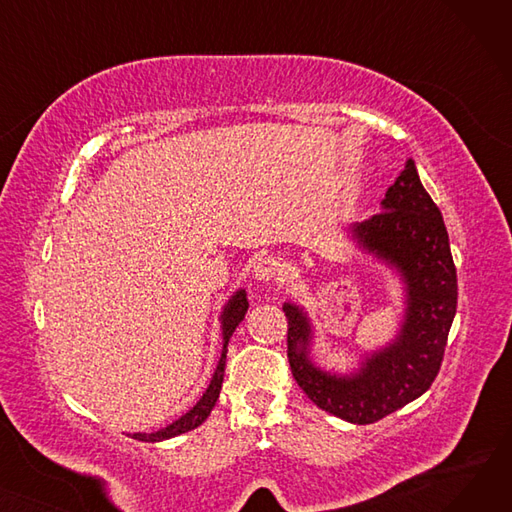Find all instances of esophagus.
Returning a JSON list of instances; mask_svg holds the SVG:
<instances>
[{
  "instance_id": "1",
  "label": "esophagus",
  "mask_w": 512,
  "mask_h": 512,
  "mask_svg": "<svg viewBox=\"0 0 512 512\" xmlns=\"http://www.w3.org/2000/svg\"><path fill=\"white\" fill-rule=\"evenodd\" d=\"M282 276V265L274 257H263L255 265V278L261 282H278Z\"/></svg>"
}]
</instances>
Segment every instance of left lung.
Listing matches in <instances>:
<instances>
[{"instance_id": "left-lung-1", "label": "left lung", "mask_w": 512, "mask_h": 512, "mask_svg": "<svg viewBox=\"0 0 512 512\" xmlns=\"http://www.w3.org/2000/svg\"><path fill=\"white\" fill-rule=\"evenodd\" d=\"M384 211L351 226L359 247L394 265L407 288V311L392 344L351 375L321 371L309 359L311 326L303 309L284 303L288 363L311 402L348 423L367 425L419 398L440 371L456 313V267L438 205L423 188L415 161L388 188Z\"/></svg>"}]
</instances>
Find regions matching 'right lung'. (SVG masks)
Instances as JSON below:
<instances>
[{
	"mask_svg": "<svg viewBox=\"0 0 512 512\" xmlns=\"http://www.w3.org/2000/svg\"><path fill=\"white\" fill-rule=\"evenodd\" d=\"M247 309H249V301H247V292L245 290H238L234 297L228 301V305L224 307V313H222V336H224L222 357H220L218 367H215V373H213V378H211L205 394L199 398L197 405L188 413H184L180 419L170 423L168 427L159 429V432H153V434H130V438L139 440V442H161V440H168V438H174V436L191 432V429L199 427L209 417L211 409L215 407V402H218V398H220V390H222V382H224L228 340H230L232 332L236 330V326L240 324V321L245 319Z\"/></svg>",
	"mask_w": 512,
	"mask_h": 512,
	"instance_id": "1",
	"label": "right lung"
}]
</instances>
